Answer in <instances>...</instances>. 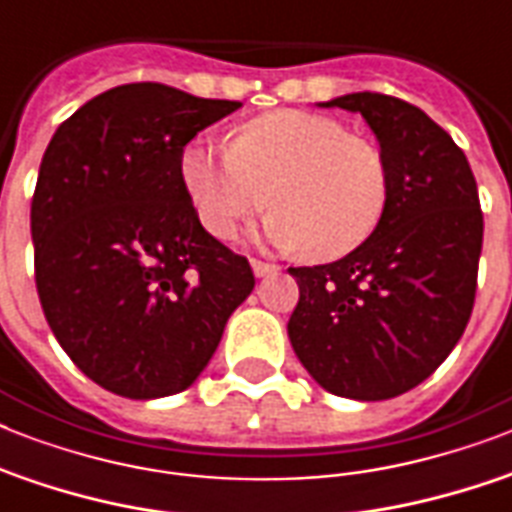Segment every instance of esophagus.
<instances>
[{"label": "esophagus", "instance_id": "obj_1", "mask_svg": "<svg viewBox=\"0 0 512 512\" xmlns=\"http://www.w3.org/2000/svg\"><path fill=\"white\" fill-rule=\"evenodd\" d=\"M252 271H255L257 279H263V276H273L279 268L273 263H263V260H252Z\"/></svg>", "mask_w": 512, "mask_h": 512}]
</instances>
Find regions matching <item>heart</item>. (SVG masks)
Returning <instances> with one entry per match:
<instances>
[{"label":"heart","instance_id":"b5f03b06","mask_svg":"<svg viewBox=\"0 0 512 512\" xmlns=\"http://www.w3.org/2000/svg\"><path fill=\"white\" fill-rule=\"evenodd\" d=\"M180 177L193 212L215 239H233L268 207L265 239L319 260L356 252L380 231L393 175L374 140L350 135L332 116L271 111L241 124L231 146L193 143Z\"/></svg>","mask_w":512,"mask_h":512}]
</instances>
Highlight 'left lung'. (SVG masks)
<instances>
[{
    "instance_id": "obj_1",
    "label": "left lung",
    "mask_w": 512,
    "mask_h": 512,
    "mask_svg": "<svg viewBox=\"0 0 512 512\" xmlns=\"http://www.w3.org/2000/svg\"><path fill=\"white\" fill-rule=\"evenodd\" d=\"M321 106L364 116L393 196L364 247L289 268L300 287L289 342L324 390L385 401L428 380L468 327L484 244L476 177L449 132L406 100L353 92Z\"/></svg>"
}]
</instances>
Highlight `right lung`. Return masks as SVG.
I'll return each instance as SVG.
<instances>
[{
  "label": "right lung",
  "mask_w": 512,
  "mask_h": 512,
  "mask_svg": "<svg viewBox=\"0 0 512 512\" xmlns=\"http://www.w3.org/2000/svg\"><path fill=\"white\" fill-rule=\"evenodd\" d=\"M236 100L156 82L87 100L52 135L31 199L36 292L52 335L100 388L180 393L255 289L247 257L201 228L183 148Z\"/></svg>",
  "instance_id": "add662e5"
}]
</instances>
